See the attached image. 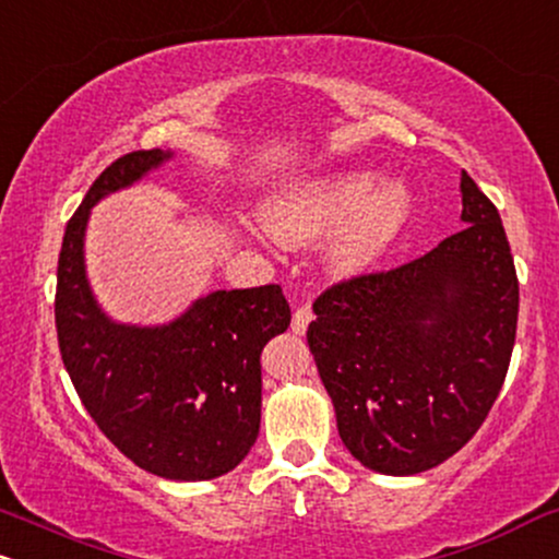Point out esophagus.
I'll return each instance as SVG.
<instances>
[{
    "mask_svg": "<svg viewBox=\"0 0 559 559\" xmlns=\"http://www.w3.org/2000/svg\"><path fill=\"white\" fill-rule=\"evenodd\" d=\"M312 309H309L307 305H301V307H297V312H294V318H292V331L297 333V335H305L307 333V325L309 322H312Z\"/></svg>",
    "mask_w": 559,
    "mask_h": 559,
    "instance_id": "obj_1",
    "label": "esophagus"
}]
</instances>
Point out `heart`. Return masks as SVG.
<instances>
[{
  "instance_id": "b5f03b06",
  "label": "heart",
  "mask_w": 559,
  "mask_h": 559,
  "mask_svg": "<svg viewBox=\"0 0 559 559\" xmlns=\"http://www.w3.org/2000/svg\"><path fill=\"white\" fill-rule=\"evenodd\" d=\"M412 192L403 181H385L372 171H335L271 194L262 221L275 239L299 247L342 231L331 250V265L359 273L374 265L399 241L412 221Z\"/></svg>"
}]
</instances>
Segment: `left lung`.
Here are the masks:
<instances>
[{
    "label": "left lung",
    "instance_id": "left-lung-1",
    "mask_svg": "<svg viewBox=\"0 0 559 559\" xmlns=\"http://www.w3.org/2000/svg\"><path fill=\"white\" fill-rule=\"evenodd\" d=\"M466 226L421 258L333 284L307 344L361 466L421 474L459 453L506 382L518 275L500 213L461 177Z\"/></svg>",
    "mask_w": 559,
    "mask_h": 559
}]
</instances>
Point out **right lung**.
<instances>
[{"mask_svg":"<svg viewBox=\"0 0 559 559\" xmlns=\"http://www.w3.org/2000/svg\"><path fill=\"white\" fill-rule=\"evenodd\" d=\"M171 158L134 151L98 174L64 228L53 320L85 412L134 466L174 481L228 474L260 432V354L292 309L278 284L213 292L169 325H119L85 278L91 207Z\"/></svg>","mask_w":559,"mask_h":559,"instance_id":"right-lung-1","label":"right lung"}]
</instances>
